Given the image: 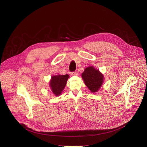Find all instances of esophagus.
Listing matches in <instances>:
<instances>
[{
  "mask_svg": "<svg viewBox=\"0 0 147 147\" xmlns=\"http://www.w3.org/2000/svg\"><path fill=\"white\" fill-rule=\"evenodd\" d=\"M71 75L73 76H78V72L75 71H73L71 72Z\"/></svg>",
  "mask_w": 147,
  "mask_h": 147,
  "instance_id": "1",
  "label": "esophagus"
}]
</instances>
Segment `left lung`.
<instances>
[{
  "label": "left lung",
  "mask_w": 147,
  "mask_h": 147,
  "mask_svg": "<svg viewBox=\"0 0 147 147\" xmlns=\"http://www.w3.org/2000/svg\"><path fill=\"white\" fill-rule=\"evenodd\" d=\"M82 76L85 85L92 92L98 91L103 82V74L92 66L86 68Z\"/></svg>",
  "instance_id": "left-lung-1"
}]
</instances>
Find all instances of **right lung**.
<instances>
[{"label": "right lung", "instance_id": "add662e5", "mask_svg": "<svg viewBox=\"0 0 147 147\" xmlns=\"http://www.w3.org/2000/svg\"><path fill=\"white\" fill-rule=\"evenodd\" d=\"M69 78L68 74L59 75L52 76L50 85L53 93L56 96H59L63 90L67 81Z\"/></svg>", "mask_w": 147, "mask_h": 147}]
</instances>
